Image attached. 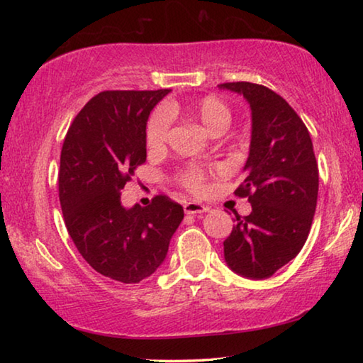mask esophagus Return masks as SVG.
<instances>
[{
  "instance_id": "1",
  "label": "esophagus",
  "mask_w": 363,
  "mask_h": 363,
  "mask_svg": "<svg viewBox=\"0 0 363 363\" xmlns=\"http://www.w3.org/2000/svg\"><path fill=\"white\" fill-rule=\"evenodd\" d=\"M210 208L206 205H201V203H196V201H189V203L184 205V211L186 214H201V213H206Z\"/></svg>"
}]
</instances>
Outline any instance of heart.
Listing matches in <instances>:
<instances>
[{"label": "heart", "instance_id": "b5f03b06", "mask_svg": "<svg viewBox=\"0 0 363 363\" xmlns=\"http://www.w3.org/2000/svg\"><path fill=\"white\" fill-rule=\"evenodd\" d=\"M171 118H184L199 123L210 134H223L232 121V112L216 96H203L200 99L186 102H168L163 110L150 115L145 125V144L150 152H160L167 144ZM208 173L201 168H187L182 171L181 184L192 194H203Z\"/></svg>", "mask_w": 363, "mask_h": 363}]
</instances>
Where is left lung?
Masks as SVG:
<instances>
[{
	"instance_id": "left-lung-1",
	"label": "left lung",
	"mask_w": 363,
	"mask_h": 363,
	"mask_svg": "<svg viewBox=\"0 0 363 363\" xmlns=\"http://www.w3.org/2000/svg\"><path fill=\"white\" fill-rule=\"evenodd\" d=\"M219 88L242 94L251 108L245 181L235 190L251 213L235 216L224 259L242 277L267 279L296 257L309 235L318 194L314 147L303 120L272 89L248 82Z\"/></svg>"
}]
</instances>
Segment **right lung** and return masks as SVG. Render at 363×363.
I'll return each mask as SVG.
<instances>
[{"instance_id": "obj_1", "label": "right lung", "mask_w": 363, "mask_h": 363, "mask_svg": "<svg viewBox=\"0 0 363 363\" xmlns=\"http://www.w3.org/2000/svg\"><path fill=\"white\" fill-rule=\"evenodd\" d=\"M168 93H99L75 116L60 152L59 200L69 235L96 272L121 284H139L162 266L184 219L167 195L149 206L121 205V189L147 158V120Z\"/></svg>"}]
</instances>
